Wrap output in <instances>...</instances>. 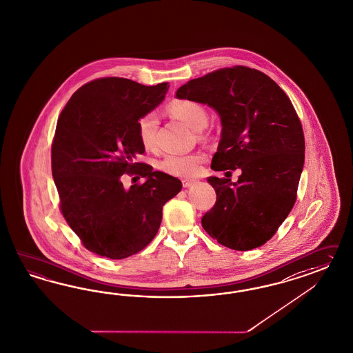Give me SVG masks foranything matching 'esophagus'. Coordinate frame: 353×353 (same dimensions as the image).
I'll list each match as a JSON object with an SVG mask.
<instances>
[{"mask_svg":"<svg viewBox=\"0 0 353 353\" xmlns=\"http://www.w3.org/2000/svg\"><path fill=\"white\" fill-rule=\"evenodd\" d=\"M196 183H199L196 180H183V181H182L183 188H192V186H195Z\"/></svg>","mask_w":353,"mask_h":353,"instance_id":"esophagus-1","label":"esophagus"}]
</instances>
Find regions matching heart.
I'll use <instances>...</instances> for the list:
<instances>
[{
    "mask_svg": "<svg viewBox=\"0 0 353 353\" xmlns=\"http://www.w3.org/2000/svg\"><path fill=\"white\" fill-rule=\"evenodd\" d=\"M168 112L173 118L181 120L189 128L195 132L203 130L208 124L207 108L190 99L174 101L168 107ZM158 117L155 112H149L139 119L137 123L139 141L145 149H154L157 143L158 132ZM204 161L202 154H188V155H167L161 163V168L165 173L176 177H192L195 176L201 163Z\"/></svg>",
    "mask_w": 353,
    "mask_h": 353,
    "instance_id": "1",
    "label": "heart"
}]
</instances>
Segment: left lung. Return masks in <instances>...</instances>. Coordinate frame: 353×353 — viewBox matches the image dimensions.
Here are the masks:
<instances>
[{
  "instance_id": "left-lung-1",
  "label": "left lung",
  "mask_w": 353,
  "mask_h": 353,
  "mask_svg": "<svg viewBox=\"0 0 353 353\" xmlns=\"http://www.w3.org/2000/svg\"><path fill=\"white\" fill-rule=\"evenodd\" d=\"M176 98L214 108L221 136L211 168L242 171L236 182L207 179L217 199L202 219L204 230L236 251L263 246L294 207L304 165L303 129L289 97L265 74L236 65L192 79Z\"/></svg>"
}]
</instances>
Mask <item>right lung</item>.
Returning a JSON list of instances; mask_svg holds the SVG:
<instances>
[{
  "label": "right lung",
  "mask_w": 353,
  "mask_h": 353,
  "mask_svg": "<svg viewBox=\"0 0 353 353\" xmlns=\"http://www.w3.org/2000/svg\"><path fill=\"white\" fill-rule=\"evenodd\" d=\"M168 88L98 79L81 86L58 119L52 172L61 210L99 256L120 260L148 246L159 230L163 205L181 192L179 179L137 161L145 151L137 123L161 105ZM124 172H139L145 182L125 190Z\"/></svg>",
  "instance_id": "right-lung-1"
}]
</instances>
